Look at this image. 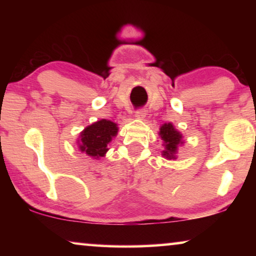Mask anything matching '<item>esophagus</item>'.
<instances>
[{"instance_id":"obj_1","label":"esophagus","mask_w":256,"mask_h":256,"mask_svg":"<svg viewBox=\"0 0 256 256\" xmlns=\"http://www.w3.org/2000/svg\"><path fill=\"white\" fill-rule=\"evenodd\" d=\"M146 115V110H138L135 113V118H138V120H144Z\"/></svg>"}]
</instances>
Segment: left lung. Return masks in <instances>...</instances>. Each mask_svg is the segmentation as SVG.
<instances>
[{
	"label": "left lung",
	"mask_w": 256,
	"mask_h": 256,
	"mask_svg": "<svg viewBox=\"0 0 256 256\" xmlns=\"http://www.w3.org/2000/svg\"><path fill=\"white\" fill-rule=\"evenodd\" d=\"M158 134L164 142V150L162 152L163 157L168 160H176L178 146L183 144V136L177 129H174L172 124H164L160 127Z\"/></svg>",
	"instance_id": "obj_1"
}]
</instances>
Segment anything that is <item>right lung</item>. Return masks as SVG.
<instances>
[{
  "instance_id": "right-lung-1",
  "label": "right lung",
  "mask_w": 256,
  "mask_h": 256,
  "mask_svg": "<svg viewBox=\"0 0 256 256\" xmlns=\"http://www.w3.org/2000/svg\"><path fill=\"white\" fill-rule=\"evenodd\" d=\"M118 124L106 118L96 121L80 132L79 149L93 158H100L108 152V144L118 134Z\"/></svg>"
}]
</instances>
